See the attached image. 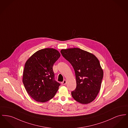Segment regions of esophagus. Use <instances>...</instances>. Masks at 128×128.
Instances as JSON below:
<instances>
[{"label":"esophagus","instance_id":"obj_1","mask_svg":"<svg viewBox=\"0 0 128 128\" xmlns=\"http://www.w3.org/2000/svg\"><path fill=\"white\" fill-rule=\"evenodd\" d=\"M66 83H67V81H66V80H64L62 82V85H65L66 84Z\"/></svg>","mask_w":128,"mask_h":128}]
</instances>
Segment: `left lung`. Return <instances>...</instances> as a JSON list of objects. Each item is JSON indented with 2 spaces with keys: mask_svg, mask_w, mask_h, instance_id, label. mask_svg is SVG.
Listing matches in <instances>:
<instances>
[{
  "mask_svg": "<svg viewBox=\"0 0 128 128\" xmlns=\"http://www.w3.org/2000/svg\"><path fill=\"white\" fill-rule=\"evenodd\" d=\"M62 56L71 64L75 72L76 88L73 98L82 104L93 101L100 89L104 72L97 57L78 48L62 49Z\"/></svg>",
  "mask_w": 128,
  "mask_h": 128,
  "instance_id": "obj_1",
  "label": "left lung"
}]
</instances>
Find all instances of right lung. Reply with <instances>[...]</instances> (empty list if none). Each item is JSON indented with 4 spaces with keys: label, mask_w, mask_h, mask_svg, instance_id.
I'll use <instances>...</instances> for the list:
<instances>
[{
    "label": "right lung",
    "mask_w": 128,
    "mask_h": 128,
    "mask_svg": "<svg viewBox=\"0 0 128 128\" xmlns=\"http://www.w3.org/2000/svg\"><path fill=\"white\" fill-rule=\"evenodd\" d=\"M60 56L57 50L45 48L35 52L26 61L23 84L28 93L36 101L49 100L58 90L60 84L54 80L53 66Z\"/></svg>",
    "instance_id": "right-lung-1"
}]
</instances>
